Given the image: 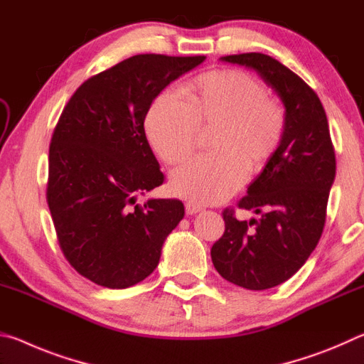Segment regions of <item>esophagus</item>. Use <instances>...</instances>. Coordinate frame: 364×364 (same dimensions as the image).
I'll return each mask as SVG.
<instances>
[{
	"label": "esophagus",
	"mask_w": 364,
	"mask_h": 364,
	"mask_svg": "<svg viewBox=\"0 0 364 364\" xmlns=\"http://www.w3.org/2000/svg\"><path fill=\"white\" fill-rule=\"evenodd\" d=\"M184 208H186L188 215H196L202 212V207L199 204H194V202H186V204H184Z\"/></svg>",
	"instance_id": "obj_1"
}]
</instances>
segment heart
I'll use <instances>...</instances> for the list:
<instances>
[{
    "label": "heart",
    "mask_w": 364,
    "mask_h": 364,
    "mask_svg": "<svg viewBox=\"0 0 364 364\" xmlns=\"http://www.w3.org/2000/svg\"><path fill=\"white\" fill-rule=\"evenodd\" d=\"M181 97L165 91L151 102L147 141L162 162L176 165L193 154L199 130L213 128V152L175 170L170 188L199 204L225 200L247 173H260L273 159L286 132V110L257 78L232 69L200 73L183 86Z\"/></svg>",
    "instance_id": "b5f03b06"
}]
</instances>
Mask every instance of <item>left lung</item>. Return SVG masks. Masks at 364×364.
Returning a JSON list of instances; mask_svg holds the SVG:
<instances>
[{"instance_id":"8db88e82","label":"left lung","mask_w":364,"mask_h":364,"mask_svg":"<svg viewBox=\"0 0 364 364\" xmlns=\"http://www.w3.org/2000/svg\"><path fill=\"white\" fill-rule=\"evenodd\" d=\"M220 60L255 70L286 109L278 151L239 200V207L262 218L241 221L226 208L225 232L210 250L226 281L263 291L292 278L318 245L336 178L334 146L319 97L279 60L262 53Z\"/></svg>"}]
</instances>
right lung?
<instances>
[{
	"label": "right lung",
	"mask_w": 364,
	"mask_h": 364,
	"mask_svg": "<svg viewBox=\"0 0 364 364\" xmlns=\"http://www.w3.org/2000/svg\"><path fill=\"white\" fill-rule=\"evenodd\" d=\"M204 60L128 58L86 80L60 114L46 199L65 258L95 284L127 289L146 279L184 217L176 199L136 204L139 194L164 183L144 119L160 91Z\"/></svg>",
	"instance_id": "obj_1"
}]
</instances>
